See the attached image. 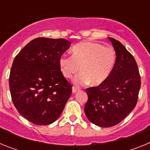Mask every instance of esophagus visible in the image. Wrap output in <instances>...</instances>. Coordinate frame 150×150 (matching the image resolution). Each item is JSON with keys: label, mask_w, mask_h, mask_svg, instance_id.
<instances>
[{"label": "esophagus", "mask_w": 150, "mask_h": 150, "mask_svg": "<svg viewBox=\"0 0 150 150\" xmlns=\"http://www.w3.org/2000/svg\"><path fill=\"white\" fill-rule=\"evenodd\" d=\"M77 91H79V88H77V87L76 86H73L72 88V91H73V93H75V92H76Z\"/></svg>", "instance_id": "obj_1"}]
</instances>
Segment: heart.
<instances>
[{"label": "heart", "mask_w": 150, "mask_h": 150, "mask_svg": "<svg viewBox=\"0 0 150 150\" xmlns=\"http://www.w3.org/2000/svg\"><path fill=\"white\" fill-rule=\"evenodd\" d=\"M72 56L63 55L59 59V66L64 76L75 77L79 85L89 82L91 86H98L110 76L116 62V52L110 47H104L100 43L83 42L72 48Z\"/></svg>", "instance_id": "b5f03b06"}]
</instances>
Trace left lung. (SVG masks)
<instances>
[{"mask_svg": "<svg viewBox=\"0 0 150 150\" xmlns=\"http://www.w3.org/2000/svg\"><path fill=\"white\" fill-rule=\"evenodd\" d=\"M116 51V62L110 76L98 86L86 89L85 113L98 126L108 128L121 122L137 104L140 76L133 55L120 41L108 38Z\"/></svg>", "mask_w": 150, "mask_h": 150, "instance_id": "8db88e82", "label": "left lung"}]
</instances>
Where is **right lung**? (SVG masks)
Segmentation results:
<instances>
[{"instance_id":"right-lung-1","label":"right lung","mask_w":150,"mask_h":150,"mask_svg":"<svg viewBox=\"0 0 150 150\" xmlns=\"http://www.w3.org/2000/svg\"><path fill=\"white\" fill-rule=\"evenodd\" d=\"M65 39L38 38L15 57L9 78L12 100L30 122L46 125L59 117L72 92L59 59L70 48Z\"/></svg>"}]
</instances>
